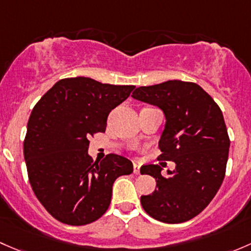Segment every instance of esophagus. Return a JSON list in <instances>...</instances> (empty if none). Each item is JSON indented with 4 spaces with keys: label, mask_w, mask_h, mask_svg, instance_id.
I'll use <instances>...</instances> for the list:
<instances>
[{
    "label": "esophagus",
    "mask_w": 251,
    "mask_h": 251,
    "mask_svg": "<svg viewBox=\"0 0 251 251\" xmlns=\"http://www.w3.org/2000/svg\"><path fill=\"white\" fill-rule=\"evenodd\" d=\"M133 168H134V174L135 175L140 174V165H139L138 163H134Z\"/></svg>",
    "instance_id": "esophagus-1"
}]
</instances>
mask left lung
Returning a JSON list of instances; mask_svg holds the SVG:
<instances>
[{"label":"left lung","mask_w":251,"mask_h":251,"mask_svg":"<svg viewBox=\"0 0 251 251\" xmlns=\"http://www.w3.org/2000/svg\"><path fill=\"white\" fill-rule=\"evenodd\" d=\"M131 97L163 110L158 159L175 163L165 176L158 164L141 167L157 182L151 195L141 196V205L158 221L191 220L215 197L226 173L229 138L220 107L201 86L177 79L139 87Z\"/></svg>","instance_id":"obj_1"}]
</instances>
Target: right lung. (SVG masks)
<instances>
[{"instance_id": "obj_1", "label": "right lung", "mask_w": 251, "mask_h": 251, "mask_svg": "<svg viewBox=\"0 0 251 251\" xmlns=\"http://www.w3.org/2000/svg\"><path fill=\"white\" fill-rule=\"evenodd\" d=\"M134 88L63 78L33 107L24 140L27 176L37 200L58 221L82 226L101 218L115 180L133 173L131 162L115 153L93 162L88 147Z\"/></svg>"}]
</instances>
